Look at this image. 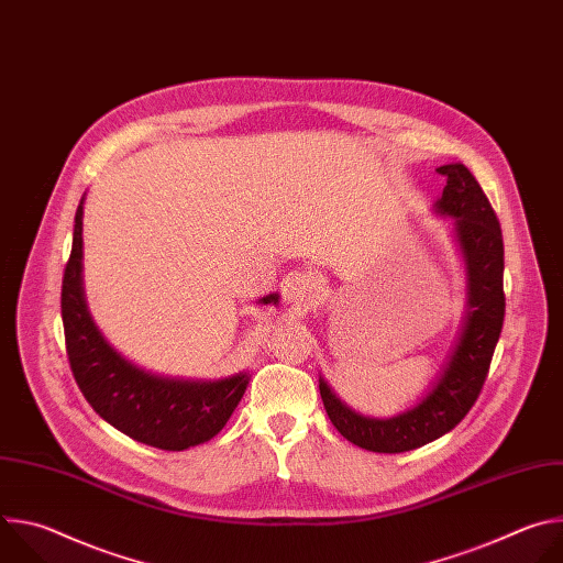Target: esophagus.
<instances>
[{
  "label": "esophagus",
  "instance_id": "34e87169",
  "mask_svg": "<svg viewBox=\"0 0 563 563\" xmlns=\"http://www.w3.org/2000/svg\"><path fill=\"white\" fill-rule=\"evenodd\" d=\"M316 278L307 272H289L283 278V296L287 302L294 305H305L307 300L313 298L316 294Z\"/></svg>",
  "mask_w": 563,
  "mask_h": 563
}]
</instances>
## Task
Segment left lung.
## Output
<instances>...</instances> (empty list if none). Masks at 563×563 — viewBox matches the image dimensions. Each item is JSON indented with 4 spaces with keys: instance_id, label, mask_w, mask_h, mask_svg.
<instances>
[{
    "instance_id": "1",
    "label": "left lung",
    "mask_w": 563,
    "mask_h": 563,
    "mask_svg": "<svg viewBox=\"0 0 563 563\" xmlns=\"http://www.w3.org/2000/svg\"><path fill=\"white\" fill-rule=\"evenodd\" d=\"M437 172L448 180L437 209L454 216L470 278L465 328L443 376L417 408L387 421L352 412L323 378L318 383L334 428L354 445L372 452H408L456 428L488 378L504 328V238L499 218L467 167L443 165Z\"/></svg>"
}]
</instances>
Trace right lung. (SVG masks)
Segmentation results:
<instances>
[{
	"label": "right lung",
	"mask_w": 563,
	"mask_h": 563,
	"mask_svg": "<svg viewBox=\"0 0 563 563\" xmlns=\"http://www.w3.org/2000/svg\"><path fill=\"white\" fill-rule=\"evenodd\" d=\"M82 202L75 211L73 247L62 278V323L70 372L89 406L126 437L180 452L213 439L243 398L250 376L216 383L169 380L126 363L96 330L82 296ZM263 302H278L276 294Z\"/></svg>",
	"instance_id": "obj_1"
}]
</instances>
